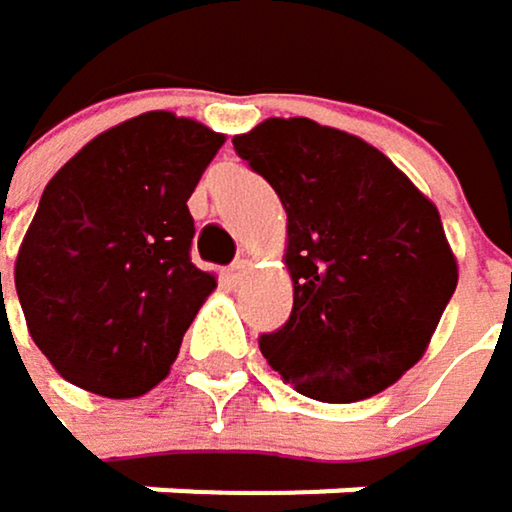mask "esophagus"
Instances as JSON below:
<instances>
[{
	"instance_id": "obj_1",
	"label": "esophagus",
	"mask_w": 512,
	"mask_h": 512,
	"mask_svg": "<svg viewBox=\"0 0 512 512\" xmlns=\"http://www.w3.org/2000/svg\"><path fill=\"white\" fill-rule=\"evenodd\" d=\"M247 268H250V262H247V259H235V262L229 265V271H226V280H229L232 286H238V283L244 280Z\"/></svg>"
}]
</instances>
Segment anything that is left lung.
Returning a JSON list of instances; mask_svg holds the SVG:
<instances>
[{"instance_id": "1", "label": "left lung", "mask_w": 512, "mask_h": 512, "mask_svg": "<svg viewBox=\"0 0 512 512\" xmlns=\"http://www.w3.org/2000/svg\"><path fill=\"white\" fill-rule=\"evenodd\" d=\"M232 145L289 220L295 301L262 355L319 402L390 387L423 358L459 280L438 208L379 148L313 119H268Z\"/></svg>"}]
</instances>
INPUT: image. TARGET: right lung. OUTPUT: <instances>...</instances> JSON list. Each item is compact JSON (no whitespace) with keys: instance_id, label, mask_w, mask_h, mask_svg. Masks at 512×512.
<instances>
[{"instance_id":"1","label":"right lung","mask_w":512,"mask_h":512,"mask_svg":"<svg viewBox=\"0 0 512 512\" xmlns=\"http://www.w3.org/2000/svg\"><path fill=\"white\" fill-rule=\"evenodd\" d=\"M223 133L154 110L95 136L47 184L14 283L35 346L71 384L130 399L166 379L214 277L187 199Z\"/></svg>"}]
</instances>
